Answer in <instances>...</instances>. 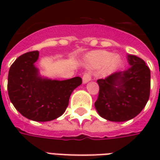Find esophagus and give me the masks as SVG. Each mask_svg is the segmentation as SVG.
Returning <instances> with one entry per match:
<instances>
[{
    "label": "esophagus",
    "instance_id": "esophagus-1",
    "mask_svg": "<svg viewBox=\"0 0 160 160\" xmlns=\"http://www.w3.org/2000/svg\"><path fill=\"white\" fill-rule=\"evenodd\" d=\"M92 80V75L90 73H84L83 77H82V80H83V83L86 84L88 81H90Z\"/></svg>",
    "mask_w": 160,
    "mask_h": 160
}]
</instances>
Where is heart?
I'll list each match as a JSON object with an SVG mask.
<instances>
[{"label": "heart", "mask_w": 160, "mask_h": 160, "mask_svg": "<svg viewBox=\"0 0 160 160\" xmlns=\"http://www.w3.org/2000/svg\"><path fill=\"white\" fill-rule=\"evenodd\" d=\"M88 66L92 68H100L104 74H111L118 69L121 65L120 56L112 55V53L105 50H97L90 53L87 57Z\"/></svg>", "instance_id": "heart-1"}]
</instances>
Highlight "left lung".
I'll return each instance as SVG.
<instances>
[{"label":"left lung","instance_id":"left-lung-1","mask_svg":"<svg viewBox=\"0 0 160 160\" xmlns=\"http://www.w3.org/2000/svg\"><path fill=\"white\" fill-rule=\"evenodd\" d=\"M130 68L98 80L99 92L95 108L101 118L125 122L135 118L150 96L151 73L143 60L128 55Z\"/></svg>","mask_w":160,"mask_h":160}]
</instances>
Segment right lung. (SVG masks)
Masks as SVG:
<instances>
[{"label":"right lung","mask_w":160,"mask_h":160,"mask_svg":"<svg viewBox=\"0 0 160 160\" xmlns=\"http://www.w3.org/2000/svg\"><path fill=\"white\" fill-rule=\"evenodd\" d=\"M39 52L23 54L10 67L8 91L10 100L25 118L36 122L56 119L65 112L73 91L82 83L80 77L56 80L39 75L35 62Z\"/></svg>","instance_id":"add662e5"}]
</instances>
